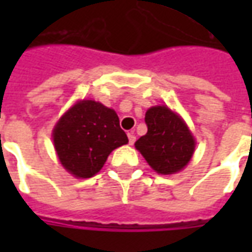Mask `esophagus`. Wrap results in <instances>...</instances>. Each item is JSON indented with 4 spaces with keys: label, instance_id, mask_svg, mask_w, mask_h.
I'll use <instances>...</instances> for the list:
<instances>
[{
    "label": "esophagus",
    "instance_id": "esophagus-1",
    "mask_svg": "<svg viewBox=\"0 0 252 252\" xmlns=\"http://www.w3.org/2000/svg\"><path fill=\"white\" fill-rule=\"evenodd\" d=\"M128 140H129V144H131V146L136 142V136L133 135V132H129V133H128Z\"/></svg>",
    "mask_w": 252,
    "mask_h": 252
}]
</instances>
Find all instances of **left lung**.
<instances>
[{
  "label": "left lung",
  "mask_w": 252,
  "mask_h": 252,
  "mask_svg": "<svg viewBox=\"0 0 252 252\" xmlns=\"http://www.w3.org/2000/svg\"><path fill=\"white\" fill-rule=\"evenodd\" d=\"M147 133L135 147L158 174H175L189 163L195 140L189 126L178 113L164 106H153L146 112Z\"/></svg>",
  "instance_id": "8db88e82"
}]
</instances>
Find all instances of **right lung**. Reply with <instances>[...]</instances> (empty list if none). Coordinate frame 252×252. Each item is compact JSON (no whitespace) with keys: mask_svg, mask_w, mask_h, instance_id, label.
Instances as JSON below:
<instances>
[{"mask_svg":"<svg viewBox=\"0 0 252 252\" xmlns=\"http://www.w3.org/2000/svg\"><path fill=\"white\" fill-rule=\"evenodd\" d=\"M58 158L77 178H90L102 169L109 154L128 143L119 116L93 99L78 101L52 131Z\"/></svg>","mask_w":252,"mask_h":252,"instance_id":"1","label":"right lung"}]
</instances>
